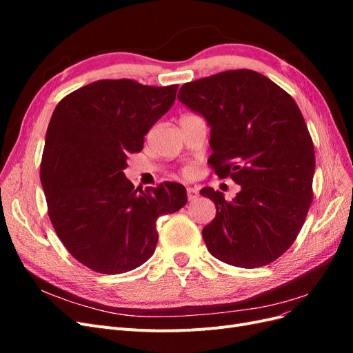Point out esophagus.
Wrapping results in <instances>:
<instances>
[{
    "label": "esophagus",
    "instance_id": "1",
    "mask_svg": "<svg viewBox=\"0 0 353 353\" xmlns=\"http://www.w3.org/2000/svg\"><path fill=\"white\" fill-rule=\"evenodd\" d=\"M187 197H188V200H196L199 197V191L193 187H188L187 188Z\"/></svg>",
    "mask_w": 353,
    "mask_h": 353
}]
</instances>
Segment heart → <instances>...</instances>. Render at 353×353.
I'll list each match as a JSON object with an SVG mask.
<instances>
[{
    "label": "heart",
    "mask_w": 353,
    "mask_h": 353,
    "mask_svg": "<svg viewBox=\"0 0 353 353\" xmlns=\"http://www.w3.org/2000/svg\"><path fill=\"white\" fill-rule=\"evenodd\" d=\"M183 174H184V176H187V178H191V176L194 175V168H193V166H188V168H185Z\"/></svg>",
    "instance_id": "obj_1"
}]
</instances>
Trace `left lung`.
<instances>
[{"instance_id":"obj_1","label":"left lung","mask_w":353,"mask_h":353,"mask_svg":"<svg viewBox=\"0 0 353 353\" xmlns=\"http://www.w3.org/2000/svg\"><path fill=\"white\" fill-rule=\"evenodd\" d=\"M178 100L212 128L213 172L241 185L230 201L210 187L200 191L216 206L201 231L208 250L240 268L276 261L301 232L314 197V143L299 105L249 69L187 82Z\"/></svg>"}]
</instances>
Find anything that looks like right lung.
<instances>
[{"instance_id": "right-lung-1", "label": "right lung", "mask_w": 353, "mask_h": 353, "mask_svg": "<svg viewBox=\"0 0 353 353\" xmlns=\"http://www.w3.org/2000/svg\"><path fill=\"white\" fill-rule=\"evenodd\" d=\"M178 85L101 79L68 94L48 123L41 184L48 216L74 259L100 274L138 268L154 253L159 216L187 205L185 187H134L128 153L175 101Z\"/></svg>"}]
</instances>
